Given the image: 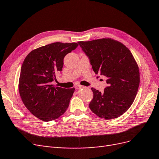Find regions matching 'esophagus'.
I'll return each mask as SVG.
<instances>
[{
    "label": "esophagus",
    "mask_w": 159,
    "mask_h": 159,
    "mask_svg": "<svg viewBox=\"0 0 159 159\" xmlns=\"http://www.w3.org/2000/svg\"><path fill=\"white\" fill-rule=\"evenodd\" d=\"M75 89H80V88H84V86H80V85H76V86H75Z\"/></svg>",
    "instance_id": "esophagus-1"
}]
</instances>
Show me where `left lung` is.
I'll return each mask as SVG.
<instances>
[{
    "mask_svg": "<svg viewBox=\"0 0 159 159\" xmlns=\"http://www.w3.org/2000/svg\"><path fill=\"white\" fill-rule=\"evenodd\" d=\"M78 43L95 74L107 78L104 92L91 88L93 97L89 108L105 120L118 118L132 105L139 87V68L133 55L125 45L111 38Z\"/></svg>",
    "mask_w": 159,
    "mask_h": 159,
    "instance_id": "obj_1",
    "label": "left lung"
}]
</instances>
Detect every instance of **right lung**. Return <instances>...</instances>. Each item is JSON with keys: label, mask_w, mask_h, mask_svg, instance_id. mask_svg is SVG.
I'll return each instance as SVG.
<instances>
[{"label": "right lung", "mask_w": 159, "mask_h": 159, "mask_svg": "<svg viewBox=\"0 0 159 159\" xmlns=\"http://www.w3.org/2000/svg\"><path fill=\"white\" fill-rule=\"evenodd\" d=\"M77 43L56 42L32 51L24 60L19 80L23 104L43 121L57 120L67 109L75 88L52 84L55 74L61 71L66 55L78 47Z\"/></svg>", "instance_id": "add662e5"}]
</instances>
